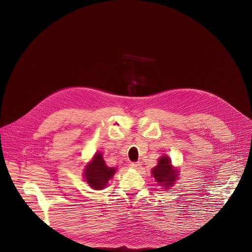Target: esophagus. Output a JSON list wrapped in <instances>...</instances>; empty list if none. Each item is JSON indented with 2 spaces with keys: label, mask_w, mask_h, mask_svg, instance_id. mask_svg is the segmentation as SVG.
I'll return each mask as SVG.
<instances>
[{
  "label": "esophagus",
  "mask_w": 252,
  "mask_h": 252,
  "mask_svg": "<svg viewBox=\"0 0 252 252\" xmlns=\"http://www.w3.org/2000/svg\"><path fill=\"white\" fill-rule=\"evenodd\" d=\"M129 166H130L131 168H135V169H140V168L142 167V164H141L140 162H131V163L129 164Z\"/></svg>",
  "instance_id": "34e87169"
}]
</instances>
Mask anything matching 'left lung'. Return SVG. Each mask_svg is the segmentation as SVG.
<instances>
[{"label":"left lung","instance_id":"8db88e82","mask_svg":"<svg viewBox=\"0 0 252 252\" xmlns=\"http://www.w3.org/2000/svg\"><path fill=\"white\" fill-rule=\"evenodd\" d=\"M152 175L159 186L168 189L178 179L179 170L171 165V160L168 156L162 155L157 165L152 168Z\"/></svg>","mask_w":252,"mask_h":252}]
</instances>
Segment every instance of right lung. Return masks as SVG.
<instances>
[{"instance_id": "obj_1", "label": "right lung", "mask_w": 252, "mask_h": 252, "mask_svg": "<svg viewBox=\"0 0 252 252\" xmlns=\"http://www.w3.org/2000/svg\"><path fill=\"white\" fill-rule=\"evenodd\" d=\"M116 168L106 165L102 154L97 152L92 161L86 165L85 179L89 186L95 190H102L107 186L108 181L114 176Z\"/></svg>"}]
</instances>
